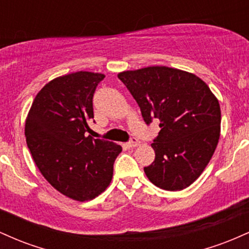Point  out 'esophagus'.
Wrapping results in <instances>:
<instances>
[{
  "label": "esophagus",
  "mask_w": 249,
  "mask_h": 249,
  "mask_svg": "<svg viewBox=\"0 0 249 249\" xmlns=\"http://www.w3.org/2000/svg\"><path fill=\"white\" fill-rule=\"evenodd\" d=\"M127 144H128V147H136V146H138L139 144H141V142H139L138 139L136 138V137H132V138L130 139V142H128Z\"/></svg>",
  "instance_id": "esophagus-1"
}]
</instances>
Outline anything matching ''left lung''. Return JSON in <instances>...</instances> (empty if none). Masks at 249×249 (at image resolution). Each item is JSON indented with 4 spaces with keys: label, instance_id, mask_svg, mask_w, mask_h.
<instances>
[{
    "label": "left lung",
    "instance_id": "1",
    "mask_svg": "<svg viewBox=\"0 0 249 249\" xmlns=\"http://www.w3.org/2000/svg\"><path fill=\"white\" fill-rule=\"evenodd\" d=\"M118 78L138 103L144 122L160 123L151 145L156 158L144 167L148 180L166 191L188 187L207 166L218 145V99L199 77L173 68L124 71Z\"/></svg>",
    "mask_w": 249,
    "mask_h": 249
}]
</instances>
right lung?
<instances>
[{
    "label": "right lung",
    "instance_id": "obj_1",
    "mask_svg": "<svg viewBox=\"0 0 249 249\" xmlns=\"http://www.w3.org/2000/svg\"><path fill=\"white\" fill-rule=\"evenodd\" d=\"M102 73L78 71L44 85L25 121V137L34 161L58 192L87 201L111 182L121 145L87 137L93 118V93Z\"/></svg>",
    "mask_w": 249,
    "mask_h": 249
}]
</instances>
